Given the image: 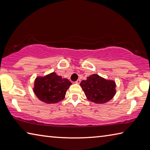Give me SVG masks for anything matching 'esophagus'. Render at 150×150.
<instances>
[{
	"mask_svg": "<svg viewBox=\"0 0 150 150\" xmlns=\"http://www.w3.org/2000/svg\"><path fill=\"white\" fill-rule=\"evenodd\" d=\"M80 81H81V80H80V79H78V80H76V81H75V83H76V84H79V83H80Z\"/></svg>",
	"mask_w": 150,
	"mask_h": 150,
	"instance_id": "1",
	"label": "esophagus"
}]
</instances>
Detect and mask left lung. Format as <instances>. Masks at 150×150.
Instances as JSON below:
<instances>
[{
	"label": "left lung",
	"mask_w": 150,
	"mask_h": 150,
	"mask_svg": "<svg viewBox=\"0 0 150 150\" xmlns=\"http://www.w3.org/2000/svg\"><path fill=\"white\" fill-rule=\"evenodd\" d=\"M85 95L89 100L96 104H104L110 101L115 94V83L98 74H93L80 83Z\"/></svg>",
	"instance_id": "left-lung-1"
}]
</instances>
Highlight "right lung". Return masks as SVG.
Masks as SVG:
<instances>
[{"mask_svg": "<svg viewBox=\"0 0 150 150\" xmlns=\"http://www.w3.org/2000/svg\"><path fill=\"white\" fill-rule=\"evenodd\" d=\"M71 85L68 79L62 78L52 72L44 77L36 78L33 91L36 97L44 103H57L64 99L67 90Z\"/></svg>", "mask_w": 150, "mask_h": 150, "instance_id": "obj_1", "label": "right lung"}]
</instances>
